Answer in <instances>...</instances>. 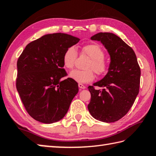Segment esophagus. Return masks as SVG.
Returning a JSON list of instances; mask_svg holds the SVG:
<instances>
[{
	"instance_id": "1",
	"label": "esophagus",
	"mask_w": 156,
	"mask_h": 156,
	"mask_svg": "<svg viewBox=\"0 0 156 156\" xmlns=\"http://www.w3.org/2000/svg\"><path fill=\"white\" fill-rule=\"evenodd\" d=\"M78 87H79V88L82 89H84L86 88V87L84 86V85H83V84H81V83H79L78 84Z\"/></svg>"
}]
</instances>
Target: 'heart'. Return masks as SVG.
<instances>
[{
  "label": "heart",
  "instance_id": "1",
  "mask_svg": "<svg viewBox=\"0 0 156 156\" xmlns=\"http://www.w3.org/2000/svg\"><path fill=\"white\" fill-rule=\"evenodd\" d=\"M81 52L83 54L87 55L91 60L86 65L87 70L72 71L69 73L71 78L79 83H88L95 78L94 71L98 76L107 73L108 66L105 60V52L101 46L98 44H86L82 47ZM77 56L78 53L74 46L67 47L63 54V65L66 68L72 69L74 67Z\"/></svg>",
  "mask_w": 156,
  "mask_h": 156
}]
</instances>
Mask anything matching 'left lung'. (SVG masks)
<instances>
[{"label":"left lung","mask_w":156,"mask_h":156,"mask_svg":"<svg viewBox=\"0 0 156 156\" xmlns=\"http://www.w3.org/2000/svg\"><path fill=\"white\" fill-rule=\"evenodd\" d=\"M91 39L101 42L111 62L107 75L93 84L103 89L88 87L91 93L88 109L95 119L113 122L127 113L138 96L140 68L133 50L114 34L100 32Z\"/></svg>","instance_id":"8db88e82"}]
</instances>
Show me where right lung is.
Segmentation results:
<instances>
[{"label": "right lung", "instance_id": "1", "mask_svg": "<svg viewBox=\"0 0 156 156\" xmlns=\"http://www.w3.org/2000/svg\"><path fill=\"white\" fill-rule=\"evenodd\" d=\"M80 39L63 33L46 34L29 43L17 61L16 89L26 111L34 120L58 122L67 113L78 85L67 76L62 56Z\"/></svg>", "mask_w": 156, "mask_h": 156}]
</instances>
